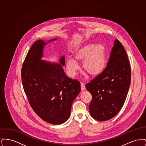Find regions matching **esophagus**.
<instances>
[{
    "instance_id": "esophagus-1",
    "label": "esophagus",
    "mask_w": 146,
    "mask_h": 146,
    "mask_svg": "<svg viewBox=\"0 0 146 146\" xmlns=\"http://www.w3.org/2000/svg\"><path fill=\"white\" fill-rule=\"evenodd\" d=\"M80 86H81V90L82 91L85 90V85L83 83H81L80 84Z\"/></svg>"
}]
</instances>
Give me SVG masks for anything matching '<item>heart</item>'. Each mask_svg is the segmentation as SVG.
Instances as JSON below:
<instances>
[{
	"mask_svg": "<svg viewBox=\"0 0 146 146\" xmlns=\"http://www.w3.org/2000/svg\"><path fill=\"white\" fill-rule=\"evenodd\" d=\"M74 56L78 62H83L84 70L92 76L101 74L106 66L107 51L102 44L86 42L77 48ZM66 68L70 76H74L79 69V64L74 59L68 58Z\"/></svg>",
	"mask_w": 146,
	"mask_h": 146,
	"instance_id": "b5f03b06",
	"label": "heart"
}]
</instances>
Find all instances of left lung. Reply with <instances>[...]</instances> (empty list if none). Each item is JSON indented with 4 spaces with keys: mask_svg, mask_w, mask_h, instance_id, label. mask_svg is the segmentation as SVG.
Listing matches in <instances>:
<instances>
[{
    "mask_svg": "<svg viewBox=\"0 0 146 146\" xmlns=\"http://www.w3.org/2000/svg\"><path fill=\"white\" fill-rule=\"evenodd\" d=\"M103 72L86 85L92 95L91 117L106 121L115 117L124 104L131 83V67L121 43L116 39Z\"/></svg>",
    "mask_w": 146,
    "mask_h": 146,
    "instance_id": "obj_1",
    "label": "left lung"
}]
</instances>
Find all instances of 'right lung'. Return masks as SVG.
I'll return each mask as SVG.
<instances>
[{
    "label": "right lung",
    "mask_w": 146,
    "mask_h": 146,
    "mask_svg": "<svg viewBox=\"0 0 146 146\" xmlns=\"http://www.w3.org/2000/svg\"><path fill=\"white\" fill-rule=\"evenodd\" d=\"M46 44L39 39L29 50L21 70L22 82L35 113L47 123L60 125L70 118L72 103L81 90L80 84L64 72V56L60 63L41 60Z\"/></svg>",
    "instance_id": "add662e5"
}]
</instances>
